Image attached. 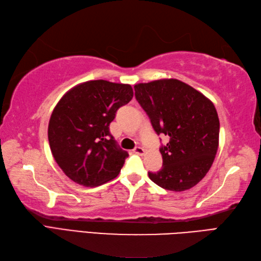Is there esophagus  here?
<instances>
[{"mask_svg": "<svg viewBox=\"0 0 261 261\" xmlns=\"http://www.w3.org/2000/svg\"><path fill=\"white\" fill-rule=\"evenodd\" d=\"M133 152H134L135 154H138V155H144V153H145V149L141 146H136Z\"/></svg>", "mask_w": 261, "mask_h": 261, "instance_id": "obj_1", "label": "esophagus"}]
</instances>
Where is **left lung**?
Listing matches in <instances>:
<instances>
[{
  "label": "left lung",
  "instance_id": "obj_1",
  "mask_svg": "<svg viewBox=\"0 0 261 261\" xmlns=\"http://www.w3.org/2000/svg\"><path fill=\"white\" fill-rule=\"evenodd\" d=\"M135 97L158 135L170 141L160 148L162 169L148 176L165 190H189L203 178L216 158L220 123L213 102L177 79L134 86Z\"/></svg>",
  "mask_w": 261,
  "mask_h": 261
}]
</instances>
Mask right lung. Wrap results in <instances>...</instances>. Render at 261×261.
<instances>
[{
  "label": "right lung",
  "instance_id": "add662e5",
  "mask_svg": "<svg viewBox=\"0 0 261 261\" xmlns=\"http://www.w3.org/2000/svg\"><path fill=\"white\" fill-rule=\"evenodd\" d=\"M133 95L130 85L90 80L57 103L49 120V144L57 164L73 182L92 188L119 174L128 153L117 145L109 124Z\"/></svg>",
  "mask_w": 261,
  "mask_h": 261
}]
</instances>
